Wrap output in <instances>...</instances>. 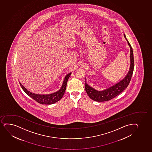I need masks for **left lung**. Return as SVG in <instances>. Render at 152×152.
Segmentation results:
<instances>
[{
	"instance_id": "1",
	"label": "left lung",
	"mask_w": 152,
	"mask_h": 152,
	"mask_svg": "<svg viewBox=\"0 0 152 152\" xmlns=\"http://www.w3.org/2000/svg\"><path fill=\"white\" fill-rule=\"evenodd\" d=\"M124 36L126 40H127L130 49V68L127 74L126 75L124 79L121 80L119 82L117 83L110 87L108 88L107 89H105L102 91L97 90L94 88L91 87L90 86L88 85L86 83V79L85 89L86 92L87 93L88 95L91 99L97 102H103V101L110 100L120 94L129 85V83L131 80V77L132 75L134 63V57H133L132 48L131 47L129 42L128 41L127 39H126L125 34H124Z\"/></svg>"
}]
</instances>
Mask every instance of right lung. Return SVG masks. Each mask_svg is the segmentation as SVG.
Listing matches in <instances>:
<instances>
[{"label":"right lung","mask_w":152,"mask_h":152,"mask_svg":"<svg viewBox=\"0 0 152 152\" xmlns=\"http://www.w3.org/2000/svg\"><path fill=\"white\" fill-rule=\"evenodd\" d=\"M71 73L72 72L68 73L65 77L62 85L61 86V88L58 91L49 94H35L34 93L31 92L30 91H28L26 88H25L21 84V83H19L23 91H24L28 96L32 98L33 99L35 100L38 103L43 104H52L59 101L63 97L66 88L67 82L68 81L69 77L71 75Z\"/></svg>","instance_id":"add662e5"}]
</instances>
